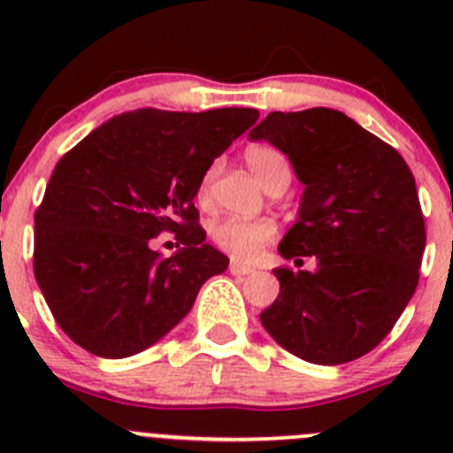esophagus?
<instances>
[{"label":"esophagus","instance_id":"1","mask_svg":"<svg viewBox=\"0 0 453 453\" xmlns=\"http://www.w3.org/2000/svg\"><path fill=\"white\" fill-rule=\"evenodd\" d=\"M252 272H254V267L239 263V260H232L230 263V273H234V276H248V273H252Z\"/></svg>","mask_w":453,"mask_h":453}]
</instances>
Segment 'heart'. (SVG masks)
<instances>
[{"mask_svg": "<svg viewBox=\"0 0 453 453\" xmlns=\"http://www.w3.org/2000/svg\"><path fill=\"white\" fill-rule=\"evenodd\" d=\"M245 162L258 177L260 184L267 190L287 188L291 181V164L280 149L272 144H254L245 150ZM217 175V166L210 168L201 180L197 199L201 203L210 199L212 193V181ZM276 226L269 219H241L226 217L219 219L210 227V241L217 245L221 252L230 254L236 260H250L263 248L265 243L273 239Z\"/></svg>", "mask_w": 453, "mask_h": 453, "instance_id": "1", "label": "heart"}]
</instances>
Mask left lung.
Returning <instances> with one entry per match:
<instances>
[{
  "label": "left lung",
  "mask_w": 453,
  "mask_h": 453,
  "mask_svg": "<svg viewBox=\"0 0 453 453\" xmlns=\"http://www.w3.org/2000/svg\"><path fill=\"white\" fill-rule=\"evenodd\" d=\"M250 138L280 149L304 184L278 252L318 260L313 272L273 269L280 294L260 322L304 362H353L392 331L418 285L425 221L412 171L335 109L272 111Z\"/></svg>",
  "instance_id": "1"
}]
</instances>
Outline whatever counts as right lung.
<instances>
[{"label":"right lung","mask_w":453,"mask_h":453,"mask_svg":"<svg viewBox=\"0 0 453 453\" xmlns=\"http://www.w3.org/2000/svg\"><path fill=\"white\" fill-rule=\"evenodd\" d=\"M258 120L256 109L111 118L58 159L35 212V278L58 326L91 355L149 349L227 269L205 243L193 199L214 157ZM173 231L185 248H150Z\"/></svg>","instance_id":"obj_1"}]
</instances>
